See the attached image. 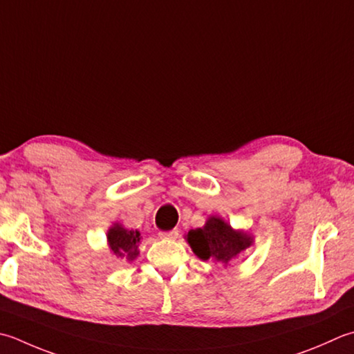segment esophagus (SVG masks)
I'll return each mask as SVG.
<instances>
[{"label":"esophagus","mask_w":354,"mask_h":354,"mask_svg":"<svg viewBox=\"0 0 354 354\" xmlns=\"http://www.w3.org/2000/svg\"><path fill=\"white\" fill-rule=\"evenodd\" d=\"M179 232L178 230H170V232H159V238L161 239H176Z\"/></svg>","instance_id":"1"}]
</instances>
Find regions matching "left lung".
<instances>
[{"label":"left lung","mask_w":354,"mask_h":354,"mask_svg":"<svg viewBox=\"0 0 354 354\" xmlns=\"http://www.w3.org/2000/svg\"><path fill=\"white\" fill-rule=\"evenodd\" d=\"M185 241L201 261L230 266V262L253 245L254 238L245 230L233 228L218 214L207 218L205 224L185 233Z\"/></svg>","instance_id":"1"}]
</instances>
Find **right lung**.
I'll use <instances>...</instances> for the list:
<instances>
[{
	"label": "right lung",
	"mask_w": 354,
	"mask_h": 354,
	"mask_svg": "<svg viewBox=\"0 0 354 354\" xmlns=\"http://www.w3.org/2000/svg\"><path fill=\"white\" fill-rule=\"evenodd\" d=\"M106 236L110 253L115 254L118 259L131 262L140 256V244L142 239L140 230L126 228L122 224L115 223L109 227Z\"/></svg>",
	"instance_id": "add662e5"
}]
</instances>
